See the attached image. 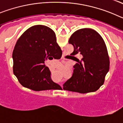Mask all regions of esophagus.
Masks as SVG:
<instances>
[{
    "label": "esophagus",
    "instance_id": "esophagus-1",
    "mask_svg": "<svg viewBox=\"0 0 123 123\" xmlns=\"http://www.w3.org/2000/svg\"><path fill=\"white\" fill-rule=\"evenodd\" d=\"M53 69H54V68H52V69H51V71H52V70H53Z\"/></svg>",
    "mask_w": 123,
    "mask_h": 123
}]
</instances>
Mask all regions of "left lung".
I'll use <instances>...</instances> for the list:
<instances>
[{"instance_id":"1","label":"left lung","mask_w":123,"mask_h":123,"mask_svg":"<svg viewBox=\"0 0 123 123\" xmlns=\"http://www.w3.org/2000/svg\"><path fill=\"white\" fill-rule=\"evenodd\" d=\"M69 44L74 47L71 55H83L73 66V76L63 84L64 90L85 94L97 91L104 83L110 68V59L105 41L96 31L83 28L75 31ZM76 59L77 60H75Z\"/></svg>"}]
</instances>
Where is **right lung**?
Listing matches in <instances>:
<instances>
[{"label": "right lung", "instance_id": "right-lung-1", "mask_svg": "<svg viewBox=\"0 0 123 123\" xmlns=\"http://www.w3.org/2000/svg\"><path fill=\"white\" fill-rule=\"evenodd\" d=\"M54 31L43 25L29 28L18 39L13 51V73L25 87L35 91L57 89L50 71L44 65L47 59L62 52Z\"/></svg>", "mask_w": 123, "mask_h": 123}]
</instances>
